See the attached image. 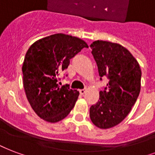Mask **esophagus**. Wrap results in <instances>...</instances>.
<instances>
[{"instance_id": "34e87169", "label": "esophagus", "mask_w": 155, "mask_h": 155, "mask_svg": "<svg viewBox=\"0 0 155 155\" xmlns=\"http://www.w3.org/2000/svg\"><path fill=\"white\" fill-rule=\"evenodd\" d=\"M79 92H80L81 95H84L85 92H86V89H82V90L79 91Z\"/></svg>"}]
</instances>
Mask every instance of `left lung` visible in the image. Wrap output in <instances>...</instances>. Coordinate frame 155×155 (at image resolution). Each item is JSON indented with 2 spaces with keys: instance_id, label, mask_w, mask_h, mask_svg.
I'll return each mask as SVG.
<instances>
[{
  "instance_id": "1",
  "label": "left lung",
  "mask_w": 155,
  "mask_h": 155,
  "mask_svg": "<svg viewBox=\"0 0 155 155\" xmlns=\"http://www.w3.org/2000/svg\"><path fill=\"white\" fill-rule=\"evenodd\" d=\"M99 75L109 82L90 108L91 120L99 128L116 126L127 116L140 91L141 70L128 50L117 43L95 41L91 45Z\"/></svg>"
}]
</instances>
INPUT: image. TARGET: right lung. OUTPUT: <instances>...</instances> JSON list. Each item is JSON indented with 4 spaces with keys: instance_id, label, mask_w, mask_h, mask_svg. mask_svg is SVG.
<instances>
[{
    "instance_id": "1",
    "label": "right lung",
    "mask_w": 155,
    "mask_h": 155,
    "mask_svg": "<svg viewBox=\"0 0 155 155\" xmlns=\"http://www.w3.org/2000/svg\"><path fill=\"white\" fill-rule=\"evenodd\" d=\"M85 47L88 45L82 39L58 33L37 41L28 50L22 67L24 91L41 118L57 123L74 107L79 92L68 84L60 87L59 76Z\"/></svg>"
}]
</instances>
